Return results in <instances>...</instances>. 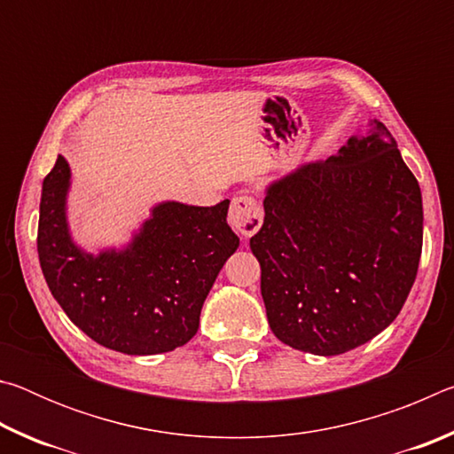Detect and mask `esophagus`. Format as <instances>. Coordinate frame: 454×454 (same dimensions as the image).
Here are the masks:
<instances>
[{"label": "esophagus", "mask_w": 454, "mask_h": 454, "mask_svg": "<svg viewBox=\"0 0 454 454\" xmlns=\"http://www.w3.org/2000/svg\"><path fill=\"white\" fill-rule=\"evenodd\" d=\"M262 208H260L258 200L250 194H240L232 198L228 212V222L238 234L244 238H250L258 232L262 226Z\"/></svg>", "instance_id": "obj_1"}]
</instances>
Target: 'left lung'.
<instances>
[{
    "mask_svg": "<svg viewBox=\"0 0 454 454\" xmlns=\"http://www.w3.org/2000/svg\"><path fill=\"white\" fill-rule=\"evenodd\" d=\"M372 126L266 190L250 248L268 325L296 350L334 356L368 342L398 317L417 278L419 182L387 126Z\"/></svg>",
    "mask_w": 454,
    "mask_h": 454,
    "instance_id": "left-lung-1",
    "label": "left lung"
}]
</instances>
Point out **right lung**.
<instances>
[{"mask_svg": "<svg viewBox=\"0 0 454 454\" xmlns=\"http://www.w3.org/2000/svg\"><path fill=\"white\" fill-rule=\"evenodd\" d=\"M70 166L58 156L45 176L37 254L53 298L91 340L124 355H160L196 334L200 310L240 238L228 206L164 202L124 250L91 256L72 242L66 220Z\"/></svg>", "mask_w": 454, "mask_h": 454, "instance_id": "add662e5", "label": "right lung"}]
</instances>
